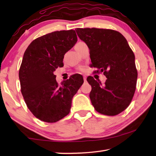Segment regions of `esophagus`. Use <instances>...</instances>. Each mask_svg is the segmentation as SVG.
<instances>
[{
	"label": "esophagus",
	"instance_id": "34e87169",
	"mask_svg": "<svg viewBox=\"0 0 156 156\" xmlns=\"http://www.w3.org/2000/svg\"><path fill=\"white\" fill-rule=\"evenodd\" d=\"M83 79H84V82H85V81L87 80V77H86L85 76H83Z\"/></svg>",
	"mask_w": 156,
	"mask_h": 156
}]
</instances>
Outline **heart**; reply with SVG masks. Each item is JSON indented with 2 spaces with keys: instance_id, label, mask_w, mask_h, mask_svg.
I'll return each mask as SVG.
<instances>
[{
  "instance_id": "1",
  "label": "heart",
  "mask_w": 156,
  "mask_h": 156,
  "mask_svg": "<svg viewBox=\"0 0 156 156\" xmlns=\"http://www.w3.org/2000/svg\"><path fill=\"white\" fill-rule=\"evenodd\" d=\"M82 43H83V42H82V41L78 42V43L75 44V47L78 46V45H80V44H82ZM78 69H79V71H80V72H85L86 69H85V67H79Z\"/></svg>"
}]
</instances>
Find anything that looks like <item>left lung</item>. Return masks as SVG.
I'll use <instances>...</instances> for the list:
<instances>
[{"instance_id":"8db88e82","label":"left lung","mask_w":156,"mask_h":156,"mask_svg":"<svg viewBox=\"0 0 156 156\" xmlns=\"http://www.w3.org/2000/svg\"><path fill=\"white\" fill-rule=\"evenodd\" d=\"M76 31L89 49L91 65L107 78L102 84L90 76L89 94L94 109L101 114L115 115L130 105L135 94L138 72L135 56L126 38L109 29L77 28Z\"/></svg>"}]
</instances>
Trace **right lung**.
Masks as SVG:
<instances>
[{
	"label": "right lung",
	"instance_id": "right-lung-1",
	"mask_svg": "<svg viewBox=\"0 0 156 156\" xmlns=\"http://www.w3.org/2000/svg\"><path fill=\"white\" fill-rule=\"evenodd\" d=\"M76 42L74 30L56 31L36 38L25 50L19 69L21 93L28 109L43 122H56L67 115L83 83L82 76L74 74L59 84L53 73L64 65V55Z\"/></svg>",
	"mask_w": 156,
	"mask_h": 156
}]
</instances>
